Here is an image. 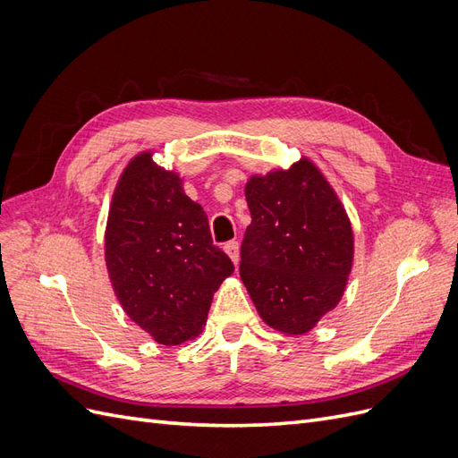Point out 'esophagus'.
<instances>
[{
  "mask_svg": "<svg viewBox=\"0 0 458 458\" xmlns=\"http://www.w3.org/2000/svg\"><path fill=\"white\" fill-rule=\"evenodd\" d=\"M225 252L229 254V258L233 259V263L234 266H239V241H229V242H225Z\"/></svg>",
  "mask_w": 458,
  "mask_h": 458,
  "instance_id": "1",
  "label": "esophagus"
}]
</instances>
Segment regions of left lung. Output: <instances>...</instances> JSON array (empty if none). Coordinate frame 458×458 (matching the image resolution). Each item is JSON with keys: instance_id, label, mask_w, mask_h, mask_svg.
<instances>
[{"instance_id": "1", "label": "left lung", "mask_w": 458, "mask_h": 458, "mask_svg": "<svg viewBox=\"0 0 458 458\" xmlns=\"http://www.w3.org/2000/svg\"><path fill=\"white\" fill-rule=\"evenodd\" d=\"M252 224L241 246V279L259 317L303 335L340 301L353 261L352 224L313 162L248 179Z\"/></svg>"}]
</instances>
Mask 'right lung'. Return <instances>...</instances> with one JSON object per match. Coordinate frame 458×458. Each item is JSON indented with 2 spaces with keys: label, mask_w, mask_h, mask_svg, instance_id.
I'll use <instances>...</instances> for the list:
<instances>
[{
  "label": "right lung",
  "mask_w": 458,
  "mask_h": 458,
  "mask_svg": "<svg viewBox=\"0 0 458 458\" xmlns=\"http://www.w3.org/2000/svg\"><path fill=\"white\" fill-rule=\"evenodd\" d=\"M105 259L123 311L164 345L199 335L214 293L234 271L212 242L202 206L150 152L137 155L116 185Z\"/></svg>",
  "instance_id": "1"
}]
</instances>
